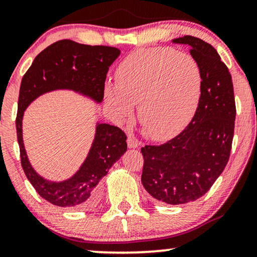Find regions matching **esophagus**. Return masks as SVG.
I'll list each match as a JSON object with an SVG mask.
<instances>
[{
  "label": "esophagus",
  "mask_w": 257,
  "mask_h": 257,
  "mask_svg": "<svg viewBox=\"0 0 257 257\" xmlns=\"http://www.w3.org/2000/svg\"><path fill=\"white\" fill-rule=\"evenodd\" d=\"M127 143H128V147H129V148H137V147L140 146V141L137 140L136 137L134 136V135H130V136L128 137Z\"/></svg>",
  "instance_id": "34e87169"
}]
</instances>
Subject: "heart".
<instances>
[{
	"mask_svg": "<svg viewBox=\"0 0 257 257\" xmlns=\"http://www.w3.org/2000/svg\"><path fill=\"white\" fill-rule=\"evenodd\" d=\"M116 84L104 87V99L117 120L139 117L148 135L156 141L171 139L196 113L202 74L192 56L171 48L142 49L118 65Z\"/></svg>",
	"mask_w": 257,
	"mask_h": 257,
	"instance_id": "heart-1",
	"label": "heart"
}]
</instances>
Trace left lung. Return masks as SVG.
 Wrapping results in <instances>:
<instances>
[{
  "label": "left lung",
  "instance_id": "1",
  "mask_svg": "<svg viewBox=\"0 0 257 257\" xmlns=\"http://www.w3.org/2000/svg\"><path fill=\"white\" fill-rule=\"evenodd\" d=\"M173 43L190 46L202 74L201 96L187 127L160 146H144L141 182L165 204L194 201L211 189L229 160L236 107L232 75L216 50L200 38Z\"/></svg>",
  "mask_w": 257,
  "mask_h": 257
}]
</instances>
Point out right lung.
<instances>
[{
	"instance_id": "right-lung-1",
	"label": "right lung",
	"mask_w": 257,
	"mask_h": 257,
	"mask_svg": "<svg viewBox=\"0 0 257 257\" xmlns=\"http://www.w3.org/2000/svg\"><path fill=\"white\" fill-rule=\"evenodd\" d=\"M118 56L120 50L113 46H92L63 39L43 50L22 78L16 116L21 164L39 196L53 205L77 209L95 206L101 194L100 180L127 151V136L115 125L97 124L93 146L79 171L65 182H49L36 173L25 153L22 139L25 108L42 94L61 88L73 89L101 102L107 72Z\"/></svg>"
}]
</instances>
